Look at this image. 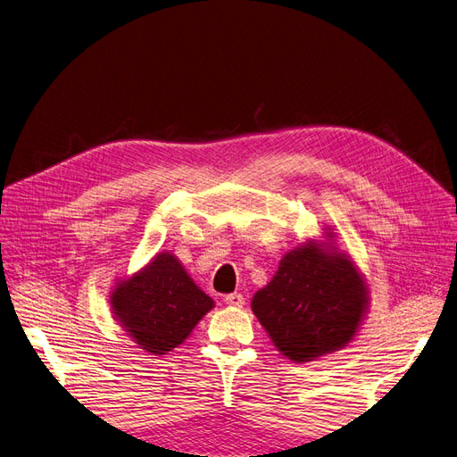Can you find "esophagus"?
<instances>
[{
    "label": "esophagus",
    "mask_w": 457,
    "mask_h": 457,
    "mask_svg": "<svg viewBox=\"0 0 457 457\" xmlns=\"http://www.w3.org/2000/svg\"><path fill=\"white\" fill-rule=\"evenodd\" d=\"M224 301H226V305H229V307H243L245 305V297L241 294H228L224 297Z\"/></svg>",
    "instance_id": "obj_1"
}]
</instances>
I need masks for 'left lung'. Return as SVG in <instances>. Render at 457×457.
I'll use <instances>...</instances> for the list:
<instances>
[{
  "instance_id": "8db88e82",
  "label": "left lung",
  "mask_w": 457,
  "mask_h": 457,
  "mask_svg": "<svg viewBox=\"0 0 457 457\" xmlns=\"http://www.w3.org/2000/svg\"><path fill=\"white\" fill-rule=\"evenodd\" d=\"M326 241L284 254L278 271L252 297V312L277 350L295 363L345 348L369 309V286L350 256Z\"/></svg>"
}]
</instances>
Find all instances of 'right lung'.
<instances>
[{"label":"right lung","instance_id":"right-lung-1","mask_svg":"<svg viewBox=\"0 0 457 457\" xmlns=\"http://www.w3.org/2000/svg\"><path fill=\"white\" fill-rule=\"evenodd\" d=\"M109 303L116 322L152 356L182 345L214 307L171 252H160L141 271L118 280Z\"/></svg>","mask_w":457,"mask_h":457}]
</instances>
